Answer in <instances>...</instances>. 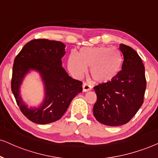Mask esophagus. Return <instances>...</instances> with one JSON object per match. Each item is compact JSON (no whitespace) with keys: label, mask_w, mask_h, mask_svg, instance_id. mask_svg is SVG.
I'll list each match as a JSON object with an SVG mask.
<instances>
[{"label":"esophagus","mask_w":158,"mask_h":158,"mask_svg":"<svg viewBox=\"0 0 158 158\" xmlns=\"http://www.w3.org/2000/svg\"><path fill=\"white\" fill-rule=\"evenodd\" d=\"M82 88H83V91L85 92H87V91H89L92 89V86L89 84H88V83L86 82H84L83 83V85H82Z\"/></svg>","instance_id":"obj_1"}]
</instances>
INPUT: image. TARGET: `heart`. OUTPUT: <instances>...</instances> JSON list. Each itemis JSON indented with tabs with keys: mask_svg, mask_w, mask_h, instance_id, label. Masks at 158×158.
Returning <instances> with one entry per match:
<instances>
[{
	"mask_svg": "<svg viewBox=\"0 0 158 158\" xmlns=\"http://www.w3.org/2000/svg\"><path fill=\"white\" fill-rule=\"evenodd\" d=\"M123 59L120 52L114 48L104 46L88 47L72 51L69 55L68 68L73 77H82L89 67L90 75L96 82L111 81L119 73Z\"/></svg>",
	"mask_w": 158,
	"mask_h": 158,
	"instance_id": "heart-1",
	"label": "heart"
}]
</instances>
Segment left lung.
<instances>
[{
  "mask_svg": "<svg viewBox=\"0 0 158 158\" xmlns=\"http://www.w3.org/2000/svg\"><path fill=\"white\" fill-rule=\"evenodd\" d=\"M122 70L114 79L94 88L97 99L93 111L98 122L118 126L129 122L142 106L146 88L145 67L134 49L119 44Z\"/></svg>",
  "mask_w": 158,
  "mask_h": 158,
  "instance_id": "obj_1",
  "label": "left lung"
}]
</instances>
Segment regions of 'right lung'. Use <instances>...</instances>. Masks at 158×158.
I'll use <instances>...</instances> for the list:
<instances>
[{
  "instance_id": "1",
  "label": "right lung",
  "mask_w": 158,
  "mask_h": 158,
  "mask_svg": "<svg viewBox=\"0 0 158 158\" xmlns=\"http://www.w3.org/2000/svg\"><path fill=\"white\" fill-rule=\"evenodd\" d=\"M64 48L61 41L33 39L23 46L14 60L12 92L22 114L37 124H48L61 119L73 98L82 91V82L69 77L61 66ZM30 69L37 70L45 84V100L38 109L27 108L19 96V86Z\"/></svg>"
}]
</instances>
